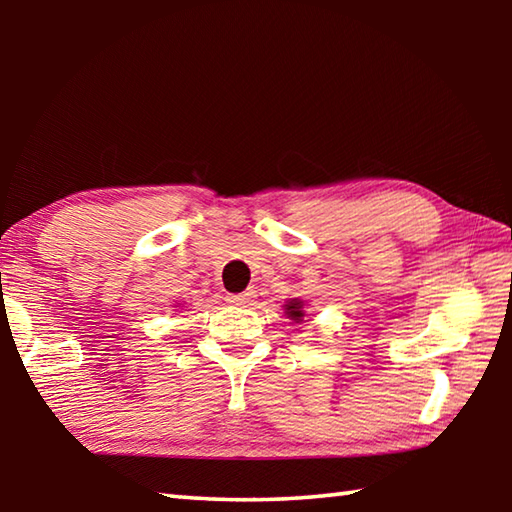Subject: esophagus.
<instances>
[{"label": "esophagus", "mask_w": 512, "mask_h": 512, "mask_svg": "<svg viewBox=\"0 0 512 512\" xmlns=\"http://www.w3.org/2000/svg\"><path fill=\"white\" fill-rule=\"evenodd\" d=\"M253 298H255V291H244V293H228V296H225V300L230 302V305H237V307H246V305H250V302H253Z\"/></svg>", "instance_id": "esophagus-1"}]
</instances>
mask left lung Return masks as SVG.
Here are the masks:
<instances>
[{"label":"left lung","mask_w":512,"mask_h":512,"mask_svg":"<svg viewBox=\"0 0 512 512\" xmlns=\"http://www.w3.org/2000/svg\"><path fill=\"white\" fill-rule=\"evenodd\" d=\"M287 314H289V318L296 320V323H300L302 316H305V314H302V302L300 300H291L289 305H287Z\"/></svg>","instance_id":"8db88e82"}]
</instances>
